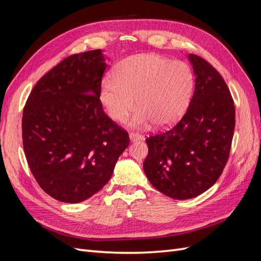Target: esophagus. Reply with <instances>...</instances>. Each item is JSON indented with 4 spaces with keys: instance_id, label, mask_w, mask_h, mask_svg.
<instances>
[{
    "instance_id": "esophagus-1",
    "label": "esophagus",
    "mask_w": 261,
    "mask_h": 261,
    "mask_svg": "<svg viewBox=\"0 0 261 261\" xmlns=\"http://www.w3.org/2000/svg\"><path fill=\"white\" fill-rule=\"evenodd\" d=\"M129 138L132 141H136V140H139L141 139V135L138 133H135V132H130L129 133Z\"/></svg>"
}]
</instances>
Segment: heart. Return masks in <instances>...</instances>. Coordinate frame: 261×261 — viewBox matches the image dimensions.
Listing matches in <instances>:
<instances>
[{
	"label": "heart",
	"instance_id": "obj_1",
	"mask_svg": "<svg viewBox=\"0 0 261 261\" xmlns=\"http://www.w3.org/2000/svg\"><path fill=\"white\" fill-rule=\"evenodd\" d=\"M194 89L187 63L155 54H137L121 61L101 86L100 98L110 117L123 122L136 108L134 125L165 127L185 112ZM137 102H135V99Z\"/></svg>",
	"mask_w": 261,
	"mask_h": 261
}]
</instances>
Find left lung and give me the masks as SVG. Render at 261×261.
Masks as SVG:
<instances>
[{
  "mask_svg": "<svg viewBox=\"0 0 261 261\" xmlns=\"http://www.w3.org/2000/svg\"><path fill=\"white\" fill-rule=\"evenodd\" d=\"M195 91L183 117L171 128L146 139L144 171L152 186L174 199H189L209 189L230 156L235 108L222 76L189 54Z\"/></svg>",
  "mask_w": 261,
  "mask_h": 261,
  "instance_id": "obj_1",
  "label": "left lung"
}]
</instances>
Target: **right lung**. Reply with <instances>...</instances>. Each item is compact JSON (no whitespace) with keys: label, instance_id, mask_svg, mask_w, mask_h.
Returning <instances> with one entry per match:
<instances>
[{"label":"right lung","instance_id":"obj_1","mask_svg":"<svg viewBox=\"0 0 261 261\" xmlns=\"http://www.w3.org/2000/svg\"><path fill=\"white\" fill-rule=\"evenodd\" d=\"M101 50L72 54L38 81L22 111V146L43 191L76 203L99 192L129 145L102 109Z\"/></svg>","mask_w":261,"mask_h":261}]
</instances>
